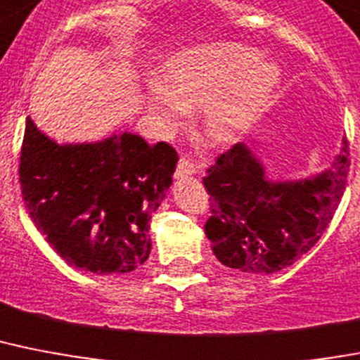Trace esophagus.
<instances>
[{"mask_svg": "<svg viewBox=\"0 0 360 360\" xmlns=\"http://www.w3.org/2000/svg\"><path fill=\"white\" fill-rule=\"evenodd\" d=\"M198 172L195 165L190 159H181L175 170V177H186V175H194Z\"/></svg>", "mask_w": 360, "mask_h": 360, "instance_id": "34e87169", "label": "esophagus"}]
</instances>
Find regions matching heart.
Returning a JSON list of instances; mask_svg holds the SVG:
<instances>
[{
  "label": "heart",
  "instance_id": "obj_1",
  "mask_svg": "<svg viewBox=\"0 0 360 360\" xmlns=\"http://www.w3.org/2000/svg\"><path fill=\"white\" fill-rule=\"evenodd\" d=\"M279 83L276 66L236 44L192 49L168 68L166 84H153L148 109L165 131L177 129L186 109L203 107L210 139L229 140L248 129L270 101Z\"/></svg>",
  "mask_w": 360,
  "mask_h": 360
}]
</instances>
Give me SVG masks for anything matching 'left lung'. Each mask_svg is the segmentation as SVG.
I'll return each instance as SVG.
<instances>
[{
    "label": "left lung",
    "mask_w": 360,
    "mask_h": 360,
    "mask_svg": "<svg viewBox=\"0 0 360 360\" xmlns=\"http://www.w3.org/2000/svg\"><path fill=\"white\" fill-rule=\"evenodd\" d=\"M349 174L342 140L331 168L300 181H271L246 144H235L207 170L210 216L205 235L221 264L274 274L311 250L337 212Z\"/></svg>",
    "instance_id": "left-lung-1"
}]
</instances>
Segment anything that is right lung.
<instances>
[{
  "label": "right lung",
  "mask_w": 360,
  "mask_h": 360,
  "mask_svg": "<svg viewBox=\"0 0 360 360\" xmlns=\"http://www.w3.org/2000/svg\"><path fill=\"white\" fill-rule=\"evenodd\" d=\"M166 142L131 133L94 144H57L27 116L20 185L37 229L63 261L99 276L148 261L151 216L177 166Z\"/></svg>",
  "instance_id": "right-lung-1"
}]
</instances>
